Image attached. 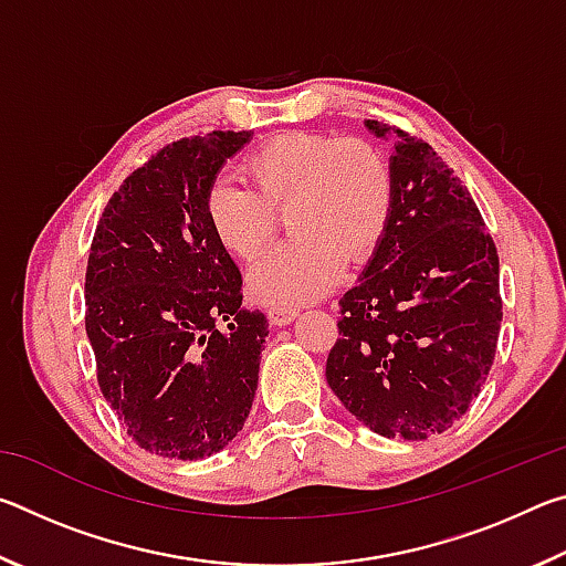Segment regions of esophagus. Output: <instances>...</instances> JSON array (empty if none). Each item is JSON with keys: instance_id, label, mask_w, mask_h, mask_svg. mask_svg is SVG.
<instances>
[{"instance_id": "esophagus-1", "label": "esophagus", "mask_w": 566, "mask_h": 566, "mask_svg": "<svg viewBox=\"0 0 566 566\" xmlns=\"http://www.w3.org/2000/svg\"><path fill=\"white\" fill-rule=\"evenodd\" d=\"M296 317V310H290V306H272L270 310V322L274 327H284V324L294 322Z\"/></svg>"}]
</instances>
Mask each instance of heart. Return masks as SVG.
Listing matches in <instances>:
<instances>
[{"label": "heart", "mask_w": 566, "mask_h": 566, "mask_svg": "<svg viewBox=\"0 0 566 566\" xmlns=\"http://www.w3.org/2000/svg\"><path fill=\"white\" fill-rule=\"evenodd\" d=\"M242 171L252 189L214 179L205 217L219 247L249 262L274 234V209L290 207L292 237L249 272V292L266 306L319 300L339 282L344 260H369L387 234L395 175L369 142L319 132L276 134L249 151Z\"/></svg>", "instance_id": "b5f03b06"}]
</instances>
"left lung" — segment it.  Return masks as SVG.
I'll return each instance as SVG.
<instances>
[{"instance_id":"1","label":"left lung","mask_w":566,"mask_h":566,"mask_svg":"<svg viewBox=\"0 0 566 566\" xmlns=\"http://www.w3.org/2000/svg\"><path fill=\"white\" fill-rule=\"evenodd\" d=\"M367 129L391 132L377 119ZM395 134V209L361 280L339 300L327 381L371 432L419 442L467 415L490 375L500 256L454 169L424 139Z\"/></svg>"}]
</instances>
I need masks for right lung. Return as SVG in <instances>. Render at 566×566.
<instances>
[{"mask_svg": "<svg viewBox=\"0 0 566 566\" xmlns=\"http://www.w3.org/2000/svg\"><path fill=\"white\" fill-rule=\"evenodd\" d=\"M252 132H209L159 149L104 207L92 239L87 337L104 399L142 449L205 459L252 409L262 312L205 217L207 187Z\"/></svg>", "mask_w": 566, "mask_h": 566, "instance_id": "right-lung-1", "label": "right lung"}]
</instances>
